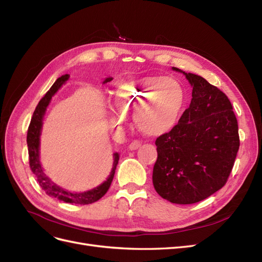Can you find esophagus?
Here are the masks:
<instances>
[{
    "label": "esophagus",
    "instance_id": "obj_1",
    "mask_svg": "<svg viewBox=\"0 0 262 262\" xmlns=\"http://www.w3.org/2000/svg\"><path fill=\"white\" fill-rule=\"evenodd\" d=\"M140 146H141V141H140V140H134V141H132L131 143H130L129 148H130V149H137V148H139Z\"/></svg>",
    "mask_w": 262,
    "mask_h": 262
}]
</instances>
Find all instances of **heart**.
Masks as SVG:
<instances>
[{"instance_id": "obj_1", "label": "heart", "mask_w": 262, "mask_h": 262, "mask_svg": "<svg viewBox=\"0 0 262 262\" xmlns=\"http://www.w3.org/2000/svg\"><path fill=\"white\" fill-rule=\"evenodd\" d=\"M114 105L120 114L114 121L120 123L121 115L133 113L137 128L148 137L170 132L179 122L186 107V91L175 78L166 76L133 77L116 86Z\"/></svg>"}]
</instances>
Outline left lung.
Listing matches in <instances>:
<instances>
[{"label":"left lung","mask_w":262,"mask_h":262,"mask_svg":"<svg viewBox=\"0 0 262 262\" xmlns=\"http://www.w3.org/2000/svg\"><path fill=\"white\" fill-rule=\"evenodd\" d=\"M172 70L185 74L192 98L175 128L155 141L153 185L171 203L192 204L226 184L239 148L238 123L231 101L216 86Z\"/></svg>","instance_id":"8db88e82"}]
</instances>
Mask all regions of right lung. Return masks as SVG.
Wrapping results in <instances>:
<instances>
[{
	"instance_id": "add662e5",
	"label": "right lung",
	"mask_w": 262,
	"mask_h": 262,
	"mask_svg": "<svg viewBox=\"0 0 262 262\" xmlns=\"http://www.w3.org/2000/svg\"><path fill=\"white\" fill-rule=\"evenodd\" d=\"M70 75L64 74L61 77H59L57 81L54 82V84L51 86V89L46 93L45 96L40 99V101L38 102V105L35 109L34 115L31 117L30 124L28 126V131H27V146H28V155H29V166L31 171L34 172V175L37 178V181L39 182V185L45 190V192L52 196V198H57L58 200L67 202V203H75V204H91L98 201L101 196H104L106 192L108 191V189L112 185V181L115 176V171L116 167L118 165L119 161V154L115 153L114 154V165H113V169L112 172H110L109 177L105 182L96 188H94L90 191L86 192H81V193H73L67 191L66 189H62L61 187L57 186L54 182L51 181V179L46 175L41 164L40 160H39V143H40V133H41V126H42V119L45 116V113L47 110V107H48L49 102L52 98L53 95L57 93V91L60 89V87L64 84L69 80ZM113 78L112 77H107L104 81V83L110 82Z\"/></svg>"
}]
</instances>
